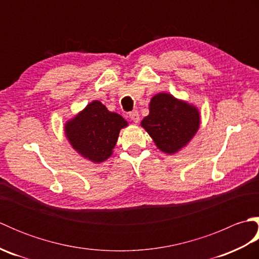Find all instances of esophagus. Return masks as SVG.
<instances>
[{"label": "esophagus", "instance_id": "obj_1", "mask_svg": "<svg viewBox=\"0 0 259 259\" xmlns=\"http://www.w3.org/2000/svg\"><path fill=\"white\" fill-rule=\"evenodd\" d=\"M129 118L134 121V122L138 123L139 120H140V115H139V112L138 111H133L129 113Z\"/></svg>", "mask_w": 259, "mask_h": 259}]
</instances>
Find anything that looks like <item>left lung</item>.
Segmentation results:
<instances>
[{
	"label": "left lung",
	"mask_w": 259,
	"mask_h": 259,
	"mask_svg": "<svg viewBox=\"0 0 259 259\" xmlns=\"http://www.w3.org/2000/svg\"><path fill=\"white\" fill-rule=\"evenodd\" d=\"M160 151L175 155L187 147L200 126L199 109L191 103L159 92L149 103V114L140 122Z\"/></svg>",
	"instance_id": "8db88e82"
}]
</instances>
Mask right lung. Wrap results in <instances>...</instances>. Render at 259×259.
<instances>
[{"instance_id":"add662e5","label":"right lung","mask_w":259,"mask_h":259,"mask_svg":"<svg viewBox=\"0 0 259 259\" xmlns=\"http://www.w3.org/2000/svg\"><path fill=\"white\" fill-rule=\"evenodd\" d=\"M125 126L128 121L95 100L69 119L63 129L69 144L82 158L101 163L112 156L120 130Z\"/></svg>"}]
</instances>
